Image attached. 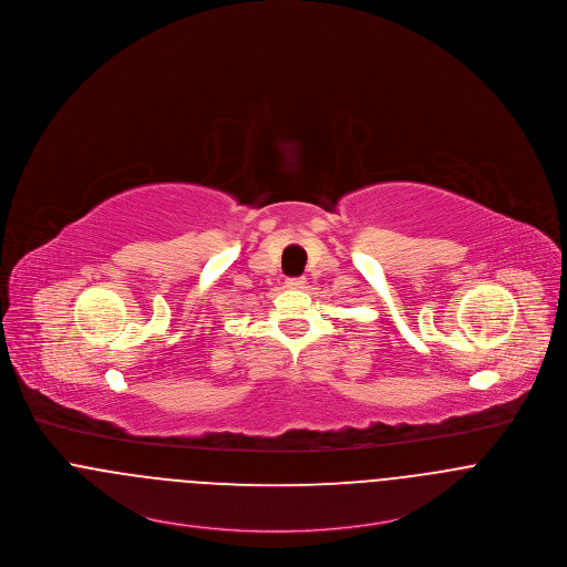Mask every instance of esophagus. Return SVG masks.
Returning a JSON list of instances; mask_svg holds the SVG:
<instances>
[{"instance_id": "1", "label": "esophagus", "mask_w": 567, "mask_h": 567, "mask_svg": "<svg viewBox=\"0 0 567 567\" xmlns=\"http://www.w3.org/2000/svg\"><path fill=\"white\" fill-rule=\"evenodd\" d=\"M306 286H308L306 277H290V279H286V288H290V290H303Z\"/></svg>"}]
</instances>
